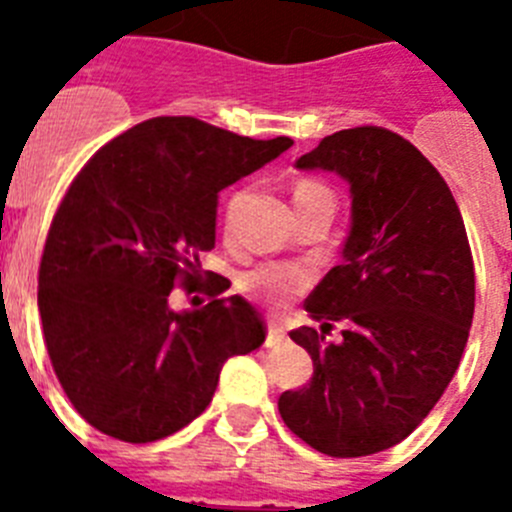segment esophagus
I'll return each mask as SVG.
<instances>
[{
	"mask_svg": "<svg viewBox=\"0 0 512 512\" xmlns=\"http://www.w3.org/2000/svg\"><path fill=\"white\" fill-rule=\"evenodd\" d=\"M287 341H289L287 330H284L282 325H279V323L266 325V346L277 348V346H282V343H287Z\"/></svg>",
	"mask_w": 512,
	"mask_h": 512,
	"instance_id": "34e87169",
	"label": "esophagus"
}]
</instances>
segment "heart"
<instances>
[{"label": "heart", "instance_id": "obj_1", "mask_svg": "<svg viewBox=\"0 0 512 512\" xmlns=\"http://www.w3.org/2000/svg\"><path fill=\"white\" fill-rule=\"evenodd\" d=\"M295 207L307 205H330L336 207V197L325 187L323 182L315 179H302L295 184L292 192ZM310 282L307 269L297 264H284V261H266V264L253 266L241 277V289L253 300H261L266 305H282L289 295L300 292Z\"/></svg>", "mask_w": 512, "mask_h": 512}]
</instances>
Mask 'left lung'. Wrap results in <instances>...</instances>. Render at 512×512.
<instances>
[{
    "instance_id": "obj_1",
    "label": "left lung",
    "mask_w": 512,
    "mask_h": 512,
    "mask_svg": "<svg viewBox=\"0 0 512 512\" xmlns=\"http://www.w3.org/2000/svg\"><path fill=\"white\" fill-rule=\"evenodd\" d=\"M295 166L341 176L351 192L341 264L305 302L346 330L338 341H325L330 323L289 333L312 379L279 397V413L320 454H379L423 423L459 369L474 318L467 230L443 176L390 130L333 133Z\"/></svg>"
}]
</instances>
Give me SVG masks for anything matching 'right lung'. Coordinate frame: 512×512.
<instances>
[{"instance_id": "add662e5", "label": "right lung", "mask_w": 512, "mask_h": 512, "mask_svg": "<svg viewBox=\"0 0 512 512\" xmlns=\"http://www.w3.org/2000/svg\"><path fill=\"white\" fill-rule=\"evenodd\" d=\"M194 117H151L99 148L53 217L38 310L53 372L97 431L148 443L205 413L230 356L264 343L241 295L171 310L215 248L217 194L282 156Z\"/></svg>"}]
</instances>
